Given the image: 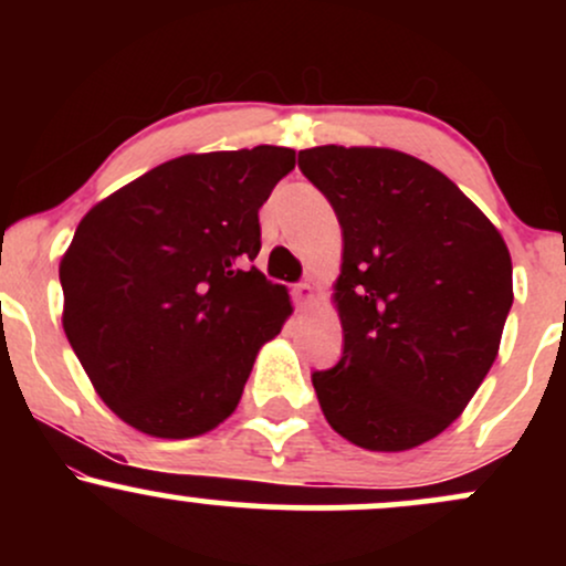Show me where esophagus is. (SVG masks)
Listing matches in <instances>:
<instances>
[{"instance_id":"1","label":"esophagus","mask_w":566,"mask_h":566,"mask_svg":"<svg viewBox=\"0 0 566 566\" xmlns=\"http://www.w3.org/2000/svg\"><path fill=\"white\" fill-rule=\"evenodd\" d=\"M292 297H295V303H297V305L311 303V301H314V287H311L308 282L295 284V287H292Z\"/></svg>"}]
</instances>
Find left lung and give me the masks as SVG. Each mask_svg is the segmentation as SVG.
<instances>
[{
  "label": "left lung",
  "mask_w": 566,
  "mask_h": 566,
  "mask_svg": "<svg viewBox=\"0 0 566 566\" xmlns=\"http://www.w3.org/2000/svg\"><path fill=\"white\" fill-rule=\"evenodd\" d=\"M297 167L343 229V356L311 375L350 444L401 452L439 437L482 386L513 303L503 237L437 167L394 148L316 146Z\"/></svg>",
  "instance_id": "1"
}]
</instances>
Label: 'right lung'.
Listing matches in <instances>:
<instances>
[{
    "mask_svg": "<svg viewBox=\"0 0 566 566\" xmlns=\"http://www.w3.org/2000/svg\"><path fill=\"white\" fill-rule=\"evenodd\" d=\"M295 151L186 154L97 201L61 261L63 329L97 396L148 437L191 439L237 409L292 314L252 261L258 210Z\"/></svg>",
    "mask_w": 566,
    "mask_h": 566,
    "instance_id": "add662e5",
    "label": "right lung"
}]
</instances>
